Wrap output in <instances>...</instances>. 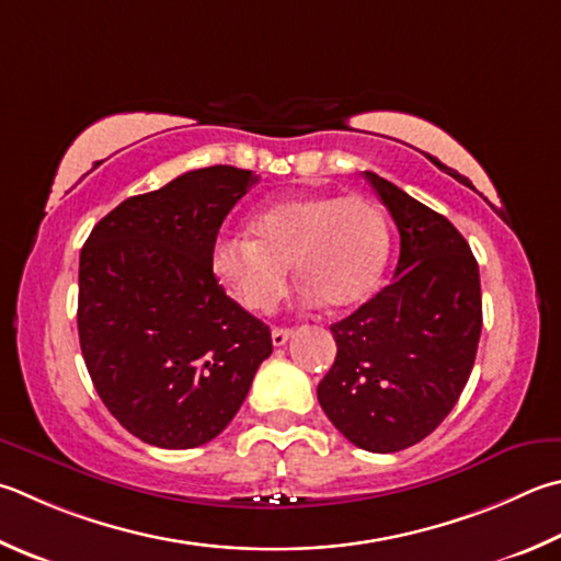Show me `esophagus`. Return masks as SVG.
Listing matches in <instances>:
<instances>
[{"mask_svg": "<svg viewBox=\"0 0 561 561\" xmlns=\"http://www.w3.org/2000/svg\"><path fill=\"white\" fill-rule=\"evenodd\" d=\"M294 335L291 329H272V343L274 345H284Z\"/></svg>", "mask_w": 561, "mask_h": 561, "instance_id": "1", "label": "esophagus"}]
</instances>
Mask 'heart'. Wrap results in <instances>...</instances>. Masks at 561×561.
<instances>
[{
	"label": "heart",
	"instance_id": "heart-1",
	"mask_svg": "<svg viewBox=\"0 0 561 561\" xmlns=\"http://www.w3.org/2000/svg\"><path fill=\"white\" fill-rule=\"evenodd\" d=\"M248 238H220L210 250L218 282L252 311H270L287 291L289 267L335 311L378 289L390 228L378 203L363 196L297 193L270 203L248 222Z\"/></svg>",
	"mask_w": 561,
	"mask_h": 561
}]
</instances>
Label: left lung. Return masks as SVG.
Segmentation results:
<instances>
[{
  "instance_id": "1",
  "label": "left lung",
  "mask_w": 561,
  "mask_h": 561,
  "mask_svg": "<svg viewBox=\"0 0 561 561\" xmlns=\"http://www.w3.org/2000/svg\"><path fill=\"white\" fill-rule=\"evenodd\" d=\"M400 232L394 277L331 325L335 363L319 402L345 439L373 454L422 442L454 410L481 339V277L442 213L365 171Z\"/></svg>"
}]
</instances>
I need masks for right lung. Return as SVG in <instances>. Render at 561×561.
Returning <instances> with one entry per match:
<instances>
[{"label": "right lung", "instance_id": "1", "mask_svg": "<svg viewBox=\"0 0 561 561\" xmlns=\"http://www.w3.org/2000/svg\"><path fill=\"white\" fill-rule=\"evenodd\" d=\"M248 169L186 171L122 201L80 250L78 335L110 414L159 449H193L226 430L272 353L270 329L232 301L210 250Z\"/></svg>", "mask_w": 561, "mask_h": 561}]
</instances>
